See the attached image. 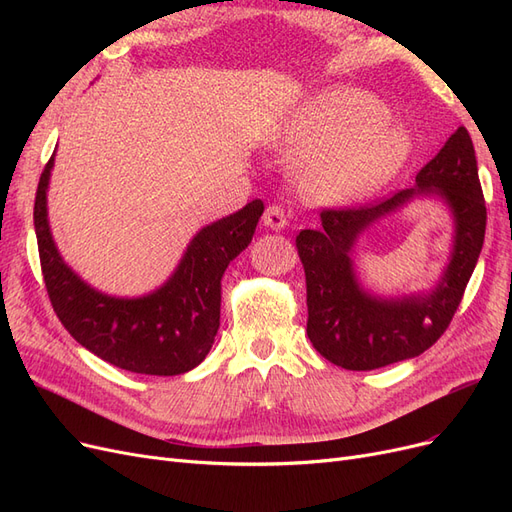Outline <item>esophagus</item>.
<instances>
[{"instance_id":"1","label":"esophagus","mask_w":512,"mask_h":512,"mask_svg":"<svg viewBox=\"0 0 512 512\" xmlns=\"http://www.w3.org/2000/svg\"><path fill=\"white\" fill-rule=\"evenodd\" d=\"M262 222H265L267 228L271 230H282L286 226V211L280 205H269L265 209V215H262Z\"/></svg>"}]
</instances>
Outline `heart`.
Returning a JSON list of instances; mask_svg holds the SVG:
<instances>
[{"mask_svg": "<svg viewBox=\"0 0 512 512\" xmlns=\"http://www.w3.org/2000/svg\"><path fill=\"white\" fill-rule=\"evenodd\" d=\"M386 106L359 89H333L292 121L286 145L307 153L299 188L318 203H344L389 181L408 158L406 134L386 126Z\"/></svg>", "mask_w": 512, "mask_h": 512, "instance_id": "1", "label": "heart"}]
</instances>
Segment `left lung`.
<instances>
[{"label": "left lung", "instance_id": "8db88e82", "mask_svg": "<svg viewBox=\"0 0 512 512\" xmlns=\"http://www.w3.org/2000/svg\"><path fill=\"white\" fill-rule=\"evenodd\" d=\"M414 195H440L456 220L452 262L429 295L382 300L363 291L351 267L355 237ZM487 207L472 138L459 128L416 173V188L376 205L320 211V224L297 235L307 286V337L337 367L369 371L423 354L448 329L485 241Z\"/></svg>", "mask_w": 512, "mask_h": 512}]
</instances>
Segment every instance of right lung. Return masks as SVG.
Segmentation results:
<instances>
[{
	"label": "right lung",
	"instance_id": "1",
	"mask_svg": "<svg viewBox=\"0 0 512 512\" xmlns=\"http://www.w3.org/2000/svg\"><path fill=\"white\" fill-rule=\"evenodd\" d=\"M53 162L55 156L40 175L34 226L44 286L66 331L102 361L132 374L177 376L203 363L220 329L224 271L250 245L265 211L262 200L200 230L162 288L117 299L87 286L57 252L46 220Z\"/></svg>",
	"mask_w": 512,
	"mask_h": 512
}]
</instances>
